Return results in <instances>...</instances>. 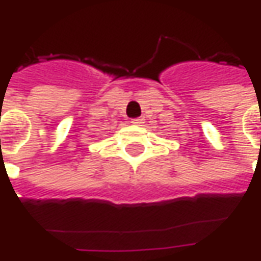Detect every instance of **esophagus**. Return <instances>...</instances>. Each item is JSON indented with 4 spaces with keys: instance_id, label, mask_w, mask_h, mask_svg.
Instances as JSON below:
<instances>
[{
    "instance_id": "34e87169",
    "label": "esophagus",
    "mask_w": 261,
    "mask_h": 261,
    "mask_svg": "<svg viewBox=\"0 0 261 261\" xmlns=\"http://www.w3.org/2000/svg\"><path fill=\"white\" fill-rule=\"evenodd\" d=\"M131 123L136 125H141L144 123V119L142 117H136V119H131Z\"/></svg>"
}]
</instances>
